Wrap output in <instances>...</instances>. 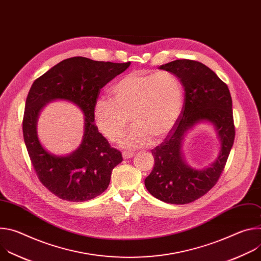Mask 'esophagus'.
I'll list each match as a JSON object with an SVG mask.
<instances>
[{
    "label": "esophagus",
    "mask_w": 261,
    "mask_h": 261,
    "mask_svg": "<svg viewBox=\"0 0 261 261\" xmlns=\"http://www.w3.org/2000/svg\"><path fill=\"white\" fill-rule=\"evenodd\" d=\"M134 156V153H131V152H124L123 153V158L124 159H130Z\"/></svg>",
    "instance_id": "obj_1"
}]
</instances>
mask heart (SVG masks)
<instances>
[{
    "label": "heart",
    "instance_id": "1",
    "mask_svg": "<svg viewBox=\"0 0 261 261\" xmlns=\"http://www.w3.org/2000/svg\"><path fill=\"white\" fill-rule=\"evenodd\" d=\"M110 98H99L93 109L95 123L111 142L126 133L129 119L134 126L122 144L128 148L159 143L177 122L184 104V88L169 71L131 72L118 80Z\"/></svg>",
    "mask_w": 261,
    "mask_h": 261
}]
</instances>
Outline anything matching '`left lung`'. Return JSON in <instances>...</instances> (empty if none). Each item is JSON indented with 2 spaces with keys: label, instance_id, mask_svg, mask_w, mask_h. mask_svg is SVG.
I'll use <instances>...</instances> for the list:
<instances>
[{
  "label": "left lung",
  "instance_id": "1",
  "mask_svg": "<svg viewBox=\"0 0 261 261\" xmlns=\"http://www.w3.org/2000/svg\"><path fill=\"white\" fill-rule=\"evenodd\" d=\"M160 69L179 79L185 100L177 122L163 142L152 150L155 165L145 177L144 185L147 191L161 201L186 204L206 194L224 170L236 136L232 100L227 85L200 62L175 60L162 65ZM202 120L216 127L221 151L208 169L196 171L183 161L180 145L184 132Z\"/></svg>",
  "mask_w": 261,
  "mask_h": 261
}]
</instances>
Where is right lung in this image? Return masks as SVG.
<instances>
[{
	"label": "right lung",
	"mask_w": 261,
	"mask_h": 261,
	"mask_svg": "<svg viewBox=\"0 0 261 261\" xmlns=\"http://www.w3.org/2000/svg\"><path fill=\"white\" fill-rule=\"evenodd\" d=\"M129 66L130 62H99L74 57L60 62L33 83L24 106L23 139L37 176L59 198L80 202L97 197L107 189L111 171L123 161L121 152L111 147L98 131L93 109L101 89ZM56 98L73 101L85 115L83 142L66 158L46 152L35 131L40 110Z\"/></svg>",
	"instance_id": "right-lung-1"
}]
</instances>
